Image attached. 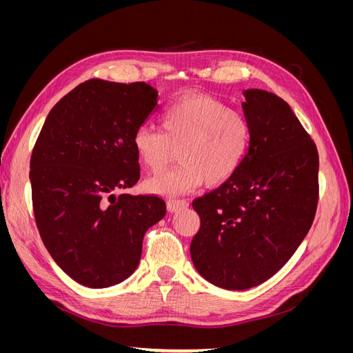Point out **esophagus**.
Returning a JSON list of instances; mask_svg holds the SVG:
<instances>
[{
  "mask_svg": "<svg viewBox=\"0 0 353 353\" xmlns=\"http://www.w3.org/2000/svg\"><path fill=\"white\" fill-rule=\"evenodd\" d=\"M166 208H168V212L175 213V212H179V210L188 208V203L185 200H174L172 199V200H168Z\"/></svg>",
  "mask_w": 353,
  "mask_h": 353,
  "instance_id": "1",
  "label": "esophagus"
}]
</instances>
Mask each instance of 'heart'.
Returning <instances> with one entry per match:
<instances>
[{"label":"heart","instance_id":"heart-1","mask_svg":"<svg viewBox=\"0 0 353 353\" xmlns=\"http://www.w3.org/2000/svg\"><path fill=\"white\" fill-rule=\"evenodd\" d=\"M162 132L140 126L132 145L140 163L153 174L163 170L178 148L179 165L145 181L159 196H179L206 184L221 185L236 175L250 145V123L243 113L209 94L187 92L160 117Z\"/></svg>","mask_w":353,"mask_h":353}]
</instances>
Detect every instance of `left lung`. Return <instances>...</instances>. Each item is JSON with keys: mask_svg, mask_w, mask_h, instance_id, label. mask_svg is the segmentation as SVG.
<instances>
[{"mask_svg": "<svg viewBox=\"0 0 353 353\" xmlns=\"http://www.w3.org/2000/svg\"><path fill=\"white\" fill-rule=\"evenodd\" d=\"M249 152L227 183L193 201L200 230L191 241L197 272L227 290H245L279 272L311 228L318 203V152L283 99L244 90Z\"/></svg>", "mask_w": 353, "mask_h": 353, "instance_id": "obj_1", "label": "left lung"}]
</instances>
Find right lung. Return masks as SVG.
<instances>
[{
    "instance_id": "right-lung-1",
    "label": "right lung",
    "mask_w": 353,
    "mask_h": 353,
    "mask_svg": "<svg viewBox=\"0 0 353 353\" xmlns=\"http://www.w3.org/2000/svg\"><path fill=\"white\" fill-rule=\"evenodd\" d=\"M145 82L90 79L48 113L30 157L37 227L72 280L104 288L131 276L145 231L166 215L156 196L119 194L140 179L135 130L159 108Z\"/></svg>"
}]
</instances>
